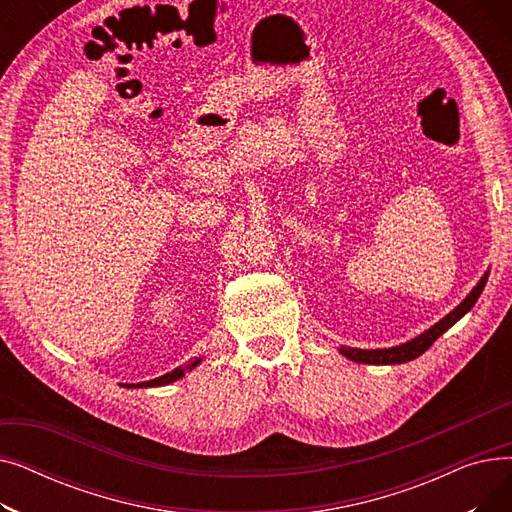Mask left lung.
Returning <instances> with one entry per match:
<instances>
[{
  "instance_id": "left-lung-1",
  "label": "left lung",
  "mask_w": 512,
  "mask_h": 512,
  "mask_svg": "<svg viewBox=\"0 0 512 512\" xmlns=\"http://www.w3.org/2000/svg\"><path fill=\"white\" fill-rule=\"evenodd\" d=\"M488 282V274H483V278L477 282V286L469 292V297L456 307L454 311H450L444 319H440L436 326L429 328L427 332H423L421 336L409 340L407 344L400 346H392V348H375V351H363V348H346L342 346L340 353L344 357H348L351 361L357 363H369V365H394V363H407L417 359L419 355H423L429 346H432L450 326H454L479 299V294L483 292V286Z\"/></svg>"
}]
</instances>
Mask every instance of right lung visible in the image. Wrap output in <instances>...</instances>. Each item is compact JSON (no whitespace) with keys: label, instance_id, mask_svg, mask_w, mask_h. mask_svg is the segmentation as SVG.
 <instances>
[{"label":"right lung","instance_id":"1","mask_svg":"<svg viewBox=\"0 0 512 512\" xmlns=\"http://www.w3.org/2000/svg\"><path fill=\"white\" fill-rule=\"evenodd\" d=\"M199 363V359L195 361V363H191V365H188V369H191V367H195ZM184 371H186V367H178V369H174L172 373H166V375H161V378H155V380H151V382H143V384H126V388H151V386H164V384H170V382H176L178 378H182V375H184Z\"/></svg>","mask_w":512,"mask_h":512}]
</instances>
